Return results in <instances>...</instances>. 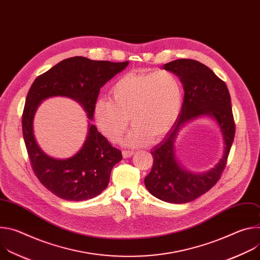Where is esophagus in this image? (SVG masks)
<instances>
[{"mask_svg": "<svg viewBox=\"0 0 260 260\" xmlns=\"http://www.w3.org/2000/svg\"><path fill=\"white\" fill-rule=\"evenodd\" d=\"M133 154H134V151H129V150H124V151H122V156H123V158H128V157H131Z\"/></svg>", "mask_w": 260, "mask_h": 260, "instance_id": "esophagus-1", "label": "esophagus"}]
</instances>
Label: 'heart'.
Wrapping results in <instances>:
<instances>
[{"label":"heart","instance_id":"heart-1","mask_svg":"<svg viewBox=\"0 0 260 260\" xmlns=\"http://www.w3.org/2000/svg\"><path fill=\"white\" fill-rule=\"evenodd\" d=\"M110 100L100 98L93 117L100 132L117 143L129 119L134 128L125 140L128 146L159 142L175 124L183 103V86L171 71L135 73L118 78L110 88Z\"/></svg>","mask_w":260,"mask_h":260}]
</instances>
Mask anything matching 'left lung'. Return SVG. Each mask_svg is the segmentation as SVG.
Returning a JSON list of instances; mask_svg holds the SVG:
<instances>
[{
  "mask_svg": "<svg viewBox=\"0 0 260 260\" xmlns=\"http://www.w3.org/2000/svg\"><path fill=\"white\" fill-rule=\"evenodd\" d=\"M180 78L184 99L180 114L164 140L151 154L153 166L145 179V186L153 197L172 204L189 203L209 191L224 170L235 138L232 100L226 84L204 63L181 58L164 64ZM210 117L219 126L224 139V153L208 172L193 173L177 160L175 140L179 129L199 117Z\"/></svg>",
  "mask_w": 260,
  "mask_h": 260,
  "instance_id": "left-lung-1",
  "label": "left lung"
}]
</instances>
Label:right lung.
<instances>
[{
  "mask_svg": "<svg viewBox=\"0 0 260 260\" xmlns=\"http://www.w3.org/2000/svg\"><path fill=\"white\" fill-rule=\"evenodd\" d=\"M127 66L128 61L111 62L74 56L61 60L31 84L22 114L23 140L35 175L59 199L79 202L99 196L107 188L113 167L122 159L121 151L111 145L90 121L101 87ZM52 96L76 100L89 118L83 147L76 155L66 160L46 155L33 134L36 109L43 100Z\"/></svg>",
  "mask_w": 260,
  "mask_h": 260,
  "instance_id": "add662e5",
  "label": "right lung"
}]
</instances>
